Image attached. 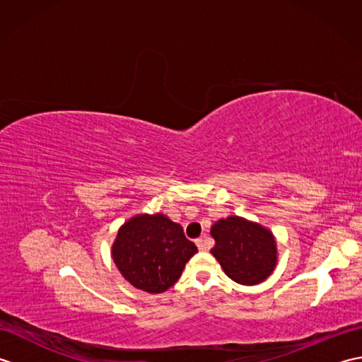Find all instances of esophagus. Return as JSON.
Masks as SVG:
<instances>
[{"mask_svg":"<svg viewBox=\"0 0 362 362\" xmlns=\"http://www.w3.org/2000/svg\"><path fill=\"white\" fill-rule=\"evenodd\" d=\"M196 245L199 247V250H206V249H209V244H206L205 238H199V240H196Z\"/></svg>","mask_w":362,"mask_h":362,"instance_id":"esophagus-1","label":"esophagus"}]
</instances>
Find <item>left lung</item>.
<instances>
[{"label":"left lung","mask_w":362,"mask_h":362,"mask_svg":"<svg viewBox=\"0 0 362 362\" xmlns=\"http://www.w3.org/2000/svg\"><path fill=\"white\" fill-rule=\"evenodd\" d=\"M211 253L227 276L240 284H258L272 274L276 263L274 235L240 216L221 219L211 227Z\"/></svg>","instance_id":"left-lung-1"}]
</instances>
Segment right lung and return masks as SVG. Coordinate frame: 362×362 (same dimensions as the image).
I'll list each match as a JSON object with an SVG mask.
<instances>
[{
	"label": "right lung",
	"instance_id": "right-lung-1",
	"mask_svg": "<svg viewBox=\"0 0 362 362\" xmlns=\"http://www.w3.org/2000/svg\"><path fill=\"white\" fill-rule=\"evenodd\" d=\"M197 252L183 228L163 214H141L119 228L112 247L113 261L132 286L158 294L180 279Z\"/></svg>",
	"mask_w": 362,
	"mask_h": 362
}]
</instances>
